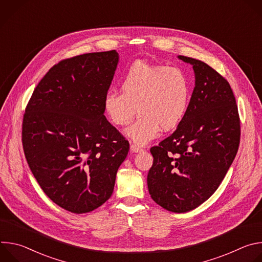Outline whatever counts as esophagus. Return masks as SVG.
<instances>
[{"label":"esophagus","instance_id":"1","mask_svg":"<svg viewBox=\"0 0 262 262\" xmlns=\"http://www.w3.org/2000/svg\"><path fill=\"white\" fill-rule=\"evenodd\" d=\"M130 150H132L133 152H140V151L143 150V149H142L140 146L136 145V144H130Z\"/></svg>","mask_w":262,"mask_h":262}]
</instances>
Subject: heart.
I'll list each match as a JSON object with an SVG mask.
<instances>
[{"label":"heart","mask_w":262,"mask_h":262,"mask_svg":"<svg viewBox=\"0 0 262 262\" xmlns=\"http://www.w3.org/2000/svg\"><path fill=\"white\" fill-rule=\"evenodd\" d=\"M121 91L112 89L103 106L111 122L123 126L130 122L137 108L139 116L125 134L138 145L157 138L161 128L172 129L183 119L191 99V84L177 67L137 62L121 81Z\"/></svg>","instance_id":"heart-1"}]
</instances>
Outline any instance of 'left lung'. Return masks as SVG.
Returning <instances> with one entry per match:
<instances>
[{
    "label": "left lung",
    "instance_id": "1",
    "mask_svg": "<svg viewBox=\"0 0 262 262\" xmlns=\"http://www.w3.org/2000/svg\"><path fill=\"white\" fill-rule=\"evenodd\" d=\"M193 65L195 88L188 111L175 132L154 146L148 191L172 212H186L219 188L239 146L241 122L227 80L206 63L178 56Z\"/></svg>",
    "mask_w": 262,
    "mask_h": 262
}]
</instances>
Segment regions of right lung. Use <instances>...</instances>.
I'll return each instance as SVG.
<instances>
[{"label":"right lung","instance_id":"1","mask_svg":"<svg viewBox=\"0 0 262 262\" xmlns=\"http://www.w3.org/2000/svg\"><path fill=\"white\" fill-rule=\"evenodd\" d=\"M116 51L60 61L35 88L23 119L28 165L60 207L86 213L113 193L129 143L103 115L118 64Z\"/></svg>","mask_w":262,"mask_h":262}]
</instances>
